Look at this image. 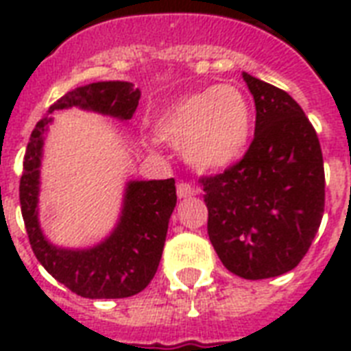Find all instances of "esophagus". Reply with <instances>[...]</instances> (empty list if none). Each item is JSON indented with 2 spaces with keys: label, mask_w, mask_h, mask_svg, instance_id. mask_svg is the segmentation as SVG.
Returning a JSON list of instances; mask_svg holds the SVG:
<instances>
[{
  "label": "esophagus",
  "mask_w": 351,
  "mask_h": 351,
  "mask_svg": "<svg viewBox=\"0 0 351 351\" xmlns=\"http://www.w3.org/2000/svg\"><path fill=\"white\" fill-rule=\"evenodd\" d=\"M176 195H178V198H191L197 195V189H195L191 184H187V182H178V186H176Z\"/></svg>",
  "instance_id": "obj_1"
}]
</instances>
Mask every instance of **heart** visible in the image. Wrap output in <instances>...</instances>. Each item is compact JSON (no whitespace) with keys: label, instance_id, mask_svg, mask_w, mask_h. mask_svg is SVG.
Returning <instances> with one entry per match:
<instances>
[{"label":"heart","instance_id":"1","mask_svg":"<svg viewBox=\"0 0 351 351\" xmlns=\"http://www.w3.org/2000/svg\"><path fill=\"white\" fill-rule=\"evenodd\" d=\"M253 129L247 96L234 85H211L167 107L154 121L160 140L184 147L187 162L217 171L244 154Z\"/></svg>","mask_w":351,"mask_h":351}]
</instances>
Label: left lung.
Returning <instances> with one entry per match:
<instances>
[{"instance_id": "left-lung-1", "label": "left lung", "mask_w": 351, "mask_h": 351, "mask_svg": "<svg viewBox=\"0 0 351 351\" xmlns=\"http://www.w3.org/2000/svg\"><path fill=\"white\" fill-rule=\"evenodd\" d=\"M255 100V136L228 169L202 176L208 234L234 275L250 280L291 271L310 250L324 213V162L300 106L244 73Z\"/></svg>"}]
</instances>
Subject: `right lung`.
Instances as JSON below:
<instances>
[{
    "instance_id": "1",
    "label": "right lung",
    "mask_w": 351,
    "mask_h": 351,
    "mask_svg": "<svg viewBox=\"0 0 351 351\" xmlns=\"http://www.w3.org/2000/svg\"><path fill=\"white\" fill-rule=\"evenodd\" d=\"M140 100V90L129 82H98L76 87L49 107H80L87 111L131 120ZM41 118L30 134L19 180V204L30 247L40 264L85 299H123L140 293L158 269L165 234L176 206L175 178L129 182L121 217L111 237L89 250H63L43 237L38 222V193L43 136L52 118Z\"/></svg>"
}]
</instances>
